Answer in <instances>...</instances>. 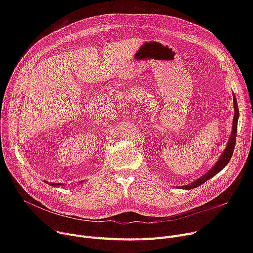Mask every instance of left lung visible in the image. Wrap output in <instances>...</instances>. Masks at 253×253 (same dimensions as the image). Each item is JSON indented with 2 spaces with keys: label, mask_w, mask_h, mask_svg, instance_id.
Masks as SVG:
<instances>
[{
  "label": "left lung",
  "mask_w": 253,
  "mask_h": 253,
  "mask_svg": "<svg viewBox=\"0 0 253 253\" xmlns=\"http://www.w3.org/2000/svg\"><path fill=\"white\" fill-rule=\"evenodd\" d=\"M234 108H235V116H234V121H233V131H232V134H231V137H230V140H229V143L227 145V148H225L224 152L222 153L221 157L219 158V160L202 177L197 179L196 181H194L193 183H191L189 185H184V187H181V189H183V190H191V189L199 187V185H201L204 182H206L209 178L213 177L215 174H217L218 172L220 170H222L225 166H227V164L230 162L231 158L233 156V153H234L235 144H236L237 124H238V118H239V108H238V103H237V99H236L235 95H234Z\"/></svg>",
  "instance_id": "obj_1"
}]
</instances>
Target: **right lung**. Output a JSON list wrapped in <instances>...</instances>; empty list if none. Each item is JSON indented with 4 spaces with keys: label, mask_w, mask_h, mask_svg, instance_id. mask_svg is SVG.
Listing matches in <instances>:
<instances>
[{
    "label": "right lung",
    "mask_w": 253,
    "mask_h": 253,
    "mask_svg": "<svg viewBox=\"0 0 253 253\" xmlns=\"http://www.w3.org/2000/svg\"><path fill=\"white\" fill-rule=\"evenodd\" d=\"M50 185H53V187H56V185H60V183H56V182H50Z\"/></svg>",
    "instance_id": "1"
}]
</instances>
